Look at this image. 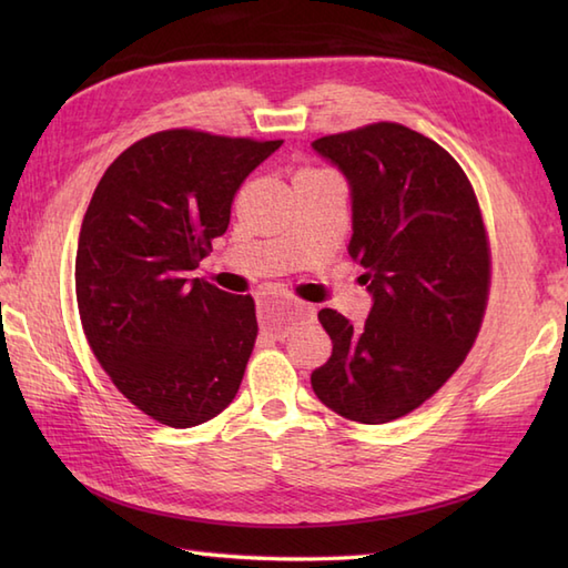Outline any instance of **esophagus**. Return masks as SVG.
Wrapping results in <instances>:
<instances>
[{"instance_id": "obj_1", "label": "esophagus", "mask_w": 568, "mask_h": 568, "mask_svg": "<svg viewBox=\"0 0 568 568\" xmlns=\"http://www.w3.org/2000/svg\"><path fill=\"white\" fill-rule=\"evenodd\" d=\"M258 315L265 334H271L273 339H285L293 324L312 317V307L305 303H293V300L268 297L261 303Z\"/></svg>"}]
</instances>
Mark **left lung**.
<instances>
[{"label": "left lung", "instance_id": "8db88e82", "mask_svg": "<svg viewBox=\"0 0 568 568\" xmlns=\"http://www.w3.org/2000/svg\"><path fill=\"white\" fill-rule=\"evenodd\" d=\"M352 192L348 256L373 305L364 327L336 310L320 322L332 356L312 390L334 413L383 425L413 413L462 366L486 312L490 258L480 210L439 143L403 124L312 141Z\"/></svg>", "mask_w": 568, "mask_h": 568}]
</instances>
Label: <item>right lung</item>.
I'll list each match as a JSON object with an SVG mask.
<instances>
[{
  "mask_svg": "<svg viewBox=\"0 0 568 568\" xmlns=\"http://www.w3.org/2000/svg\"><path fill=\"white\" fill-rule=\"evenodd\" d=\"M283 141L159 131L106 168L84 212L75 295L92 354L141 413L195 427L234 400L253 300L195 277L236 190Z\"/></svg>",
  "mask_w": 568,
  "mask_h": 568,
  "instance_id": "obj_1",
  "label": "right lung"
}]
</instances>
